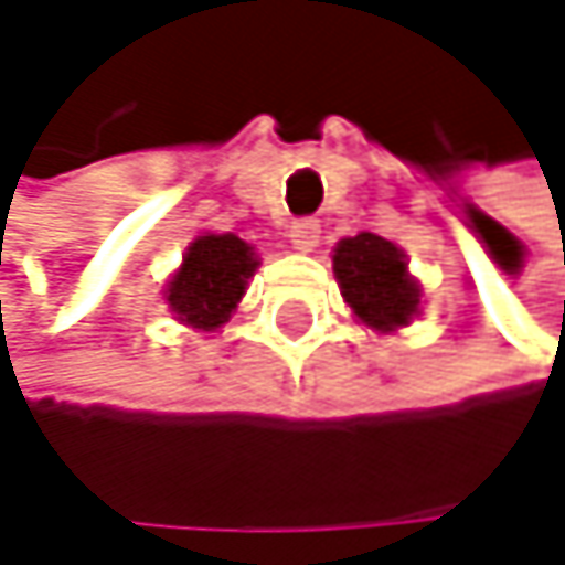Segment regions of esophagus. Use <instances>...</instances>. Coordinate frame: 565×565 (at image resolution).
Here are the masks:
<instances>
[{"mask_svg":"<svg viewBox=\"0 0 565 565\" xmlns=\"http://www.w3.org/2000/svg\"><path fill=\"white\" fill-rule=\"evenodd\" d=\"M288 237H291V247H295V250L308 254V250H315L318 241H321V224H318L315 217H301V221H295V224L288 227Z\"/></svg>","mask_w":565,"mask_h":565,"instance_id":"1","label":"esophagus"}]
</instances>
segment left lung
I'll use <instances>...</instances> for the list:
<instances>
[{
	"label": "left lung",
	"instance_id": "obj_1",
	"mask_svg": "<svg viewBox=\"0 0 565 565\" xmlns=\"http://www.w3.org/2000/svg\"><path fill=\"white\" fill-rule=\"evenodd\" d=\"M331 260L341 295L358 321L375 331H395L418 315L422 288L408 274L405 254L392 241L379 234L344 237Z\"/></svg>",
	"mask_w": 565,
	"mask_h": 565
}]
</instances>
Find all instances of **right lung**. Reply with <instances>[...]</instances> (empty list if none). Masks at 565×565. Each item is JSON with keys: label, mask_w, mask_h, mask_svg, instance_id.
I'll return each mask as SVG.
<instances>
[{"label": "right lung", "mask_w": 565, "mask_h": 565, "mask_svg": "<svg viewBox=\"0 0 565 565\" xmlns=\"http://www.w3.org/2000/svg\"><path fill=\"white\" fill-rule=\"evenodd\" d=\"M254 270L257 257L247 241L234 234H204L186 247L180 270L167 285V305L183 324L214 331L244 298Z\"/></svg>", "instance_id": "right-lung-1"}]
</instances>
